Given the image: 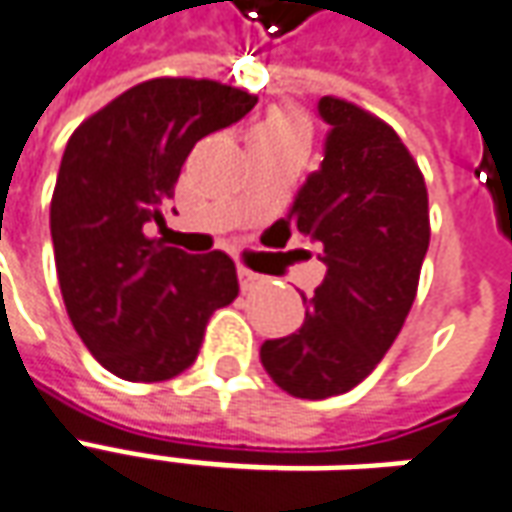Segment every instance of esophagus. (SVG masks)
<instances>
[{"label":"esophagus","mask_w":512,"mask_h":512,"mask_svg":"<svg viewBox=\"0 0 512 512\" xmlns=\"http://www.w3.org/2000/svg\"><path fill=\"white\" fill-rule=\"evenodd\" d=\"M239 286H242V292H250V289H256V286L262 284L264 278L259 273H253L248 267H239Z\"/></svg>","instance_id":"esophagus-1"}]
</instances>
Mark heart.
I'll return each instance as SVG.
<instances>
[{
    "label": "heart",
    "instance_id": "obj_1",
    "mask_svg": "<svg viewBox=\"0 0 512 512\" xmlns=\"http://www.w3.org/2000/svg\"><path fill=\"white\" fill-rule=\"evenodd\" d=\"M284 134H306V123L300 121L297 115L278 112L273 118H267L264 123H259L250 137H284Z\"/></svg>",
    "mask_w": 512,
    "mask_h": 512
}]
</instances>
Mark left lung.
<instances>
[{"label": "left lung", "instance_id": "obj_1", "mask_svg": "<svg viewBox=\"0 0 512 512\" xmlns=\"http://www.w3.org/2000/svg\"><path fill=\"white\" fill-rule=\"evenodd\" d=\"M325 157L275 226L320 245L328 267L303 295L300 331L262 344L267 375L292 397L344 394L389 353L413 306L430 245L427 187L400 134L350 101L320 99Z\"/></svg>", "mask_w": 512, "mask_h": 512}]
</instances>
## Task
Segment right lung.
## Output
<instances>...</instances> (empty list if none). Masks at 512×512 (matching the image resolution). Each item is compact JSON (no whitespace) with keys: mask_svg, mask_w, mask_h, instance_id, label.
<instances>
[{"mask_svg":"<svg viewBox=\"0 0 512 512\" xmlns=\"http://www.w3.org/2000/svg\"><path fill=\"white\" fill-rule=\"evenodd\" d=\"M212 79L159 76L76 126L52 195L57 281L93 358L132 383L176 378L198 358L215 308L239 295L223 250L192 256L148 237L181 165L206 134L256 107Z\"/></svg>","mask_w":512,"mask_h":512,"instance_id":"obj_1","label":"right lung"}]
</instances>
